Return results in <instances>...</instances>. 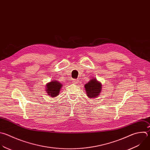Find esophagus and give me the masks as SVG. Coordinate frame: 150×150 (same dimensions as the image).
<instances>
[{
    "mask_svg": "<svg viewBox=\"0 0 150 150\" xmlns=\"http://www.w3.org/2000/svg\"><path fill=\"white\" fill-rule=\"evenodd\" d=\"M78 82H79L78 79H74L73 80V83H74V84H77Z\"/></svg>",
    "mask_w": 150,
    "mask_h": 150,
    "instance_id": "obj_1",
    "label": "esophagus"
}]
</instances>
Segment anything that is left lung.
<instances>
[{"label": "left lung", "instance_id": "8db88e82", "mask_svg": "<svg viewBox=\"0 0 150 150\" xmlns=\"http://www.w3.org/2000/svg\"><path fill=\"white\" fill-rule=\"evenodd\" d=\"M85 88L89 98H96L101 92L102 85L95 78L91 79L85 85Z\"/></svg>", "mask_w": 150, "mask_h": 150}]
</instances>
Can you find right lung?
I'll list each match as a JSON object with an SVG mask.
<instances>
[{
	"mask_svg": "<svg viewBox=\"0 0 150 150\" xmlns=\"http://www.w3.org/2000/svg\"><path fill=\"white\" fill-rule=\"evenodd\" d=\"M62 85L56 81H53L46 84V91L49 95L51 97H56L58 95Z\"/></svg>",
	"mask_w": 150,
	"mask_h": 150,
	"instance_id": "add662e5",
	"label": "right lung"
}]
</instances>
